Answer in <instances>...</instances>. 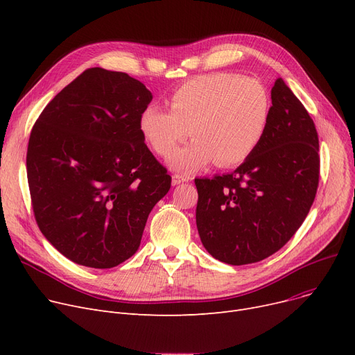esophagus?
Returning a JSON list of instances; mask_svg holds the SVG:
<instances>
[{
    "mask_svg": "<svg viewBox=\"0 0 355 355\" xmlns=\"http://www.w3.org/2000/svg\"><path fill=\"white\" fill-rule=\"evenodd\" d=\"M187 181H190V177H184V175H180V174H174L173 178H171L173 185H178V184L187 182Z\"/></svg>",
    "mask_w": 355,
    "mask_h": 355,
    "instance_id": "obj_1",
    "label": "esophagus"
}]
</instances>
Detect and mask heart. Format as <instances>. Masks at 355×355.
Here are the masks:
<instances>
[{"instance_id":"heart-1","label":"heart","mask_w":355,"mask_h":355,"mask_svg":"<svg viewBox=\"0 0 355 355\" xmlns=\"http://www.w3.org/2000/svg\"><path fill=\"white\" fill-rule=\"evenodd\" d=\"M168 105L170 110L145 107L139 129L161 157H169L192 130L196 141L168 159L181 173L197 171L213 161L223 168L245 162L263 139L272 115L266 86L236 73H213L185 82Z\"/></svg>"}]
</instances>
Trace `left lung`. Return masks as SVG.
Segmentation results:
<instances>
[{
    "instance_id": "obj_1",
    "label": "left lung",
    "mask_w": 355,
    "mask_h": 355,
    "mask_svg": "<svg viewBox=\"0 0 355 355\" xmlns=\"http://www.w3.org/2000/svg\"><path fill=\"white\" fill-rule=\"evenodd\" d=\"M270 96V121L254 153L232 174L194 180L201 243L233 266L259 262L284 248L318 189L313 121L284 79H276Z\"/></svg>"
}]
</instances>
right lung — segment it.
<instances>
[{
    "mask_svg": "<svg viewBox=\"0 0 355 355\" xmlns=\"http://www.w3.org/2000/svg\"><path fill=\"white\" fill-rule=\"evenodd\" d=\"M151 101L129 74L92 67L50 101L31 129L34 217L74 263L109 269L135 254L149 213L171 187L139 129Z\"/></svg>",
    "mask_w": 355,
    "mask_h": 355,
    "instance_id": "right-lung-1",
    "label": "right lung"
}]
</instances>
